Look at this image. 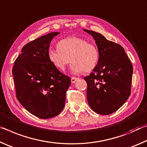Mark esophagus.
<instances>
[{"mask_svg":"<svg viewBox=\"0 0 147 147\" xmlns=\"http://www.w3.org/2000/svg\"><path fill=\"white\" fill-rule=\"evenodd\" d=\"M78 80V78H74V77H72V78H71V81L72 83H75Z\"/></svg>","mask_w":147,"mask_h":147,"instance_id":"esophagus-1","label":"esophagus"}]
</instances>
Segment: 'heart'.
<instances>
[{"label":"heart","instance_id":"heart-1","mask_svg":"<svg viewBox=\"0 0 147 147\" xmlns=\"http://www.w3.org/2000/svg\"><path fill=\"white\" fill-rule=\"evenodd\" d=\"M57 47L49 49L47 55L51 63L60 70H64L71 62V70L76 74L90 73L97 66L100 59L98 47L85 39L66 38L59 42Z\"/></svg>","mask_w":147,"mask_h":147}]
</instances>
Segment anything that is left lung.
<instances>
[{
	"mask_svg": "<svg viewBox=\"0 0 147 147\" xmlns=\"http://www.w3.org/2000/svg\"><path fill=\"white\" fill-rule=\"evenodd\" d=\"M83 30L94 39L100 54L97 66L84 78L87 83L88 104L98 114H111L130 95L133 66L121 45L98 32Z\"/></svg>",
	"mask_w": 147,
	"mask_h": 147,
	"instance_id": "1",
	"label": "left lung"
}]
</instances>
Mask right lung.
<instances>
[{"label": "right lung", "instance_id": "1", "mask_svg": "<svg viewBox=\"0 0 147 147\" xmlns=\"http://www.w3.org/2000/svg\"><path fill=\"white\" fill-rule=\"evenodd\" d=\"M59 32H51L22 48L12 69L17 99L25 109L42 119L63 109L70 78L59 71L48 58L50 42Z\"/></svg>", "mask_w": 147, "mask_h": 147}]
</instances>
